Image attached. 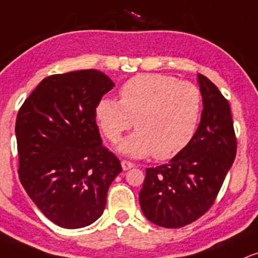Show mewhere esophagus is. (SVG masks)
Segmentation results:
<instances>
[{
	"instance_id": "1",
	"label": "esophagus",
	"mask_w": 258,
	"mask_h": 258,
	"mask_svg": "<svg viewBox=\"0 0 258 258\" xmlns=\"http://www.w3.org/2000/svg\"><path fill=\"white\" fill-rule=\"evenodd\" d=\"M121 166H122V169H123V170H128V169L133 168V167H135L136 164L133 163V162H131V161L122 160V161H121Z\"/></svg>"
}]
</instances>
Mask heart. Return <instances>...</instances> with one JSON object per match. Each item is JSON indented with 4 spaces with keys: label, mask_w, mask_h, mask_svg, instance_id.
<instances>
[{
    "label": "heart",
    "mask_w": 258,
    "mask_h": 258,
    "mask_svg": "<svg viewBox=\"0 0 258 258\" xmlns=\"http://www.w3.org/2000/svg\"><path fill=\"white\" fill-rule=\"evenodd\" d=\"M202 110L203 95L195 84L163 74H141L123 84L120 101L99 99L96 120L111 143L119 142L135 120L137 131L120 143L121 153L168 160L192 141Z\"/></svg>",
    "instance_id": "obj_1"
}]
</instances>
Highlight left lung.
Listing matches in <instances>:
<instances>
[{
    "mask_svg": "<svg viewBox=\"0 0 258 258\" xmlns=\"http://www.w3.org/2000/svg\"><path fill=\"white\" fill-rule=\"evenodd\" d=\"M198 83L203 111L194 138L168 163L145 169L139 192L143 214L161 227H184L203 216L237 154L228 101L203 74H198Z\"/></svg>",
    "mask_w": 258,
    "mask_h": 258,
    "instance_id": "8db88e82",
    "label": "left lung"
}]
</instances>
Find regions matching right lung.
<instances>
[{"instance_id":"1","label":"right lung","mask_w":258,"mask_h":258,"mask_svg":"<svg viewBox=\"0 0 258 258\" xmlns=\"http://www.w3.org/2000/svg\"><path fill=\"white\" fill-rule=\"evenodd\" d=\"M114 88L97 70L46 77L15 122L19 179L50 221L82 228L103 214L108 188L122 170L102 144L96 105Z\"/></svg>"}]
</instances>
